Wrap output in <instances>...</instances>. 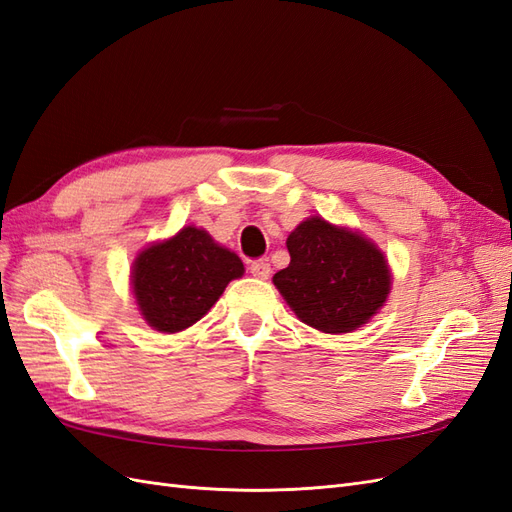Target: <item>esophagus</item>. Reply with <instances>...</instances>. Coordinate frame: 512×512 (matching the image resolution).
<instances>
[{"instance_id":"esophagus-1","label":"esophagus","mask_w":512,"mask_h":512,"mask_svg":"<svg viewBox=\"0 0 512 512\" xmlns=\"http://www.w3.org/2000/svg\"><path fill=\"white\" fill-rule=\"evenodd\" d=\"M250 273L254 277H258V280H269L271 265H269L267 260H256V262H252V265H250Z\"/></svg>"}]
</instances>
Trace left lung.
Wrapping results in <instances>:
<instances>
[{
	"mask_svg": "<svg viewBox=\"0 0 512 512\" xmlns=\"http://www.w3.org/2000/svg\"><path fill=\"white\" fill-rule=\"evenodd\" d=\"M290 265L273 275L297 318L322 333H350L378 314L391 292V269L374 241L320 215L294 228Z\"/></svg>",
	"mask_w": 512,
	"mask_h": 512,
	"instance_id": "1",
	"label": "left lung"
}]
</instances>
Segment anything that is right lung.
Returning <instances> with one entry per match:
<instances>
[{
  "label": "right lung",
  "instance_id": "add662e5",
  "mask_svg": "<svg viewBox=\"0 0 512 512\" xmlns=\"http://www.w3.org/2000/svg\"><path fill=\"white\" fill-rule=\"evenodd\" d=\"M241 258L215 243L207 230L181 228L151 243L132 262V292L151 329L179 333L192 327L222 297L228 282L243 275Z\"/></svg>",
  "mask_w": 512,
  "mask_h": 512
}]
</instances>
